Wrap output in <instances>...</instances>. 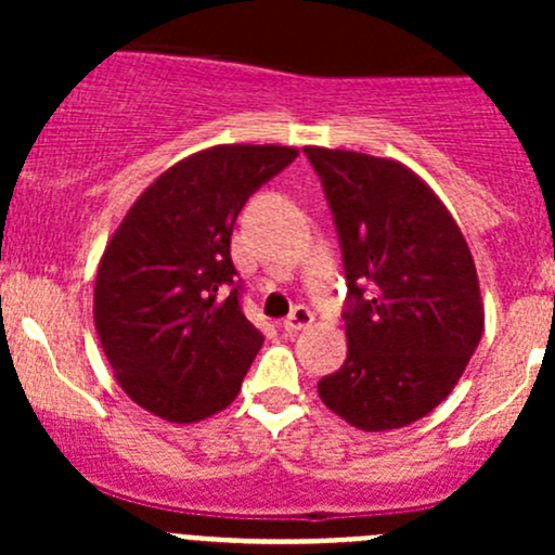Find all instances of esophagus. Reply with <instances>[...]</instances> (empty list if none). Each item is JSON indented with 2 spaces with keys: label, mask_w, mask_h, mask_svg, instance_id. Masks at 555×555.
<instances>
[{
  "label": "esophagus",
  "mask_w": 555,
  "mask_h": 555,
  "mask_svg": "<svg viewBox=\"0 0 555 555\" xmlns=\"http://www.w3.org/2000/svg\"><path fill=\"white\" fill-rule=\"evenodd\" d=\"M313 322V313L306 309V306H295L293 313L282 322L284 333H298V330H306Z\"/></svg>",
  "instance_id": "obj_1"
}]
</instances>
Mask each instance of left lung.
<instances>
[{
    "mask_svg": "<svg viewBox=\"0 0 555 555\" xmlns=\"http://www.w3.org/2000/svg\"><path fill=\"white\" fill-rule=\"evenodd\" d=\"M344 251L346 360L319 397L362 433L418 422L462 378L483 298L473 251L435 190L400 160L306 147Z\"/></svg>",
    "mask_w": 555,
    "mask_h": 555,
    "instance_id": "1",
    "label": "left lung"
}]
</instances>
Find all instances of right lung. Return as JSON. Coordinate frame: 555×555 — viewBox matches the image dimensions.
I'll return each instance as SVG.
<instances>
[{
    "label": "right lung",
    "mask_w": 555,
    "mask_h": 555,
    "mask_svg": "<svg viewBox=\"0 0 555 555\" xmlns=\"http://www.w3.org/2000/svg\"><path fill=\"white\" fill-rule=\"evenodd\" d=\"M298 158L284 144H217L166 169L106 242L93 322L120 389L193 424L236 400L262 333L242 313L231 233L251 193Z\"/></svg>",
    "instance_id": "add662e5"
}]
</instances>
